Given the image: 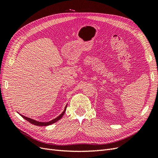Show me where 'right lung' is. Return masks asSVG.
I'll use <instances>...</instances> for the list:
<instances>
[{"label": "right lung", "mask_w": 158, "mask_h": 158, "mask_svg": "<svg viewBox=\"0 0 158 158\" xmlns=\"http://www.w3.org/2000/svg\"><path fill=\"white\" fill-rule=\"evenodd\" d=\"M66 107H67V105H66V106H65V108H64V111H63V112H62L61 114H60V115H59L58 117H56L55 118L52 119V120H51V121H48V122H39V121H37L34 120V119H32V118H29V117H27L23 116V115H22V114H20V115H21L23 118L26 119V121H27L28 122H30V123L33 124V125H37V126H45V127H46V126H48V125H52V124H53V123H56V121H58L59 120H60V119L62 117H63V116L64 115V112L66 111Z\"/></svg>", "instance_id": "obj_1"}]
</instances>
